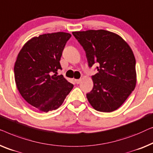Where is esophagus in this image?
<instances>
[{
    "label": "esophagus",
    "instance_id": "34e87169",
    "mask_svg": "<svg viewBox=\"0 0 153 153\" xmlns=\"http://www.w3.org/2000/svg\"><path fill=\"white\" fill-rule=\"evenodd\" d=\"M75 82H76V84H79L81 82V79H75Z\"/></svg>",
    "mask_w": 153,
    "mask_h": 153
}]
</instances>
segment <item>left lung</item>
<instances>
[{
  "instance_id": "left-lung-1",
  "label": "left lung",
  "mask_w": 153,
  "mask_h": 153,
  "mask_svg": "<svg viewBox=\"0 0 153 153\" xmlns=\"http://www.w3.org/2000/svg\"><path fill=\"white\" fill-rule=\"evenodd\" d=\"M86 53L94 87L87 98L96 110L111 112L123 105L137 82L136 60L129 45L118 34L105 30L73 32Z\"/></svg>"
}]
</instances>
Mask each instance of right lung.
<instances>
[{"instance_id": "obj_1", "label": "right lung", "mask_w": 153, "mask_h": 153, "mask_svg": "<svg viewBox=\"0 0 153 153\" xmlns=\"http://www.w3.org/2000/svg\"><path fill=\"white\" fill-rule=\"evenodd\" d=\"M69 33L44 34L25 43L14 65V78L19 93L32 106L48 112L61 106L74 85L62 75L59 61Z\"/></svg>"}]
</instances>
